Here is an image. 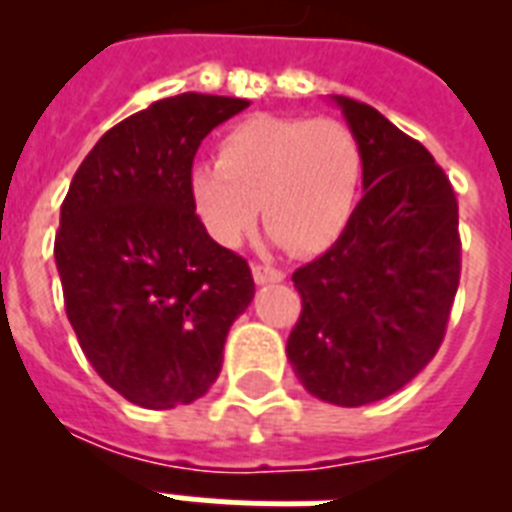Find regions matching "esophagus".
I'll return each mask as SVG.
<instances>
[{"label": "esophagus", "instance_id": "34e87169", "mask_svg": "<svg viewBox=\"0 0 512 512\" xmlns=\"http://www.w3.org/2000/svg\"><path fill=\"white\" fill-rule=\"evenodd\" d=\"M252 276H255L257 284H279V281H284V271L260 263L252 265Z\"/></svg>", "mask_w": 512, "mask_h": 512}]
</instances>
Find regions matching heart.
I'll use <instances>...</instances> for the list:
<instances>
[{"instance_id": "heart-1", "label": "heart", "mask_w": 512, "mask_h": 512, "mask_svg": "<svg viewBox=\"0 0 512 512\" xmlns=\"http://www.w3.org/2000/svg\"><path fill=\"white\" fill-rule=\"evenodd\" d=\"M361 177L364 154L342 122L260 114L225 132L220 159L191 164L188 196L220 247H239L263 204L273 244L316 255L348 228Z\"/></svg>"}]
</instances>
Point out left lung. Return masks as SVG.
I'll return each instance as SVG.
<instances>
[{
    "label": "left lung",
    "mask_w": 512,
    "mask_h": 512,
    "mask_svg": "<svg viewBox=\"0 0 512 512\" xmlns=\"http://www.w3.org/2000/svg\"><path fill=\"white\" fill-rule=\"evenodd\" d=\"M364 154V196L340 239L292 273L303 313L287 358L311 396L388 398L436 356L460 287L452 183L422 143L377 108L332 98Z\"/></svg>",
    "instance_id": "1"
}]
</instances>
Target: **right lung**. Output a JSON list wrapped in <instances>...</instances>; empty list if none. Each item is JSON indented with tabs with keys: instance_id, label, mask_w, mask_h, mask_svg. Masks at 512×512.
I'll use <instances>...</instances> for the list:
<instances>
[{
	"instance_id": "1",
	"label": "right lung",
	"mask_w": 512,
	"mask_h": 512,
	"mask_svg": "<svg viewBox=\"0 0 512 512\" xmlns=\"http://www.w3.org/2000/svg\"><path fill=\"white\" fill-rule=\"evenodd\" d=\"M247 106L201 92L156 100L95 143L60 207L68 321L103 382L143 409L204 396L255 297L247 260L209 239L188 196L201 140Z\"/></svg>"
}]
</instances>
